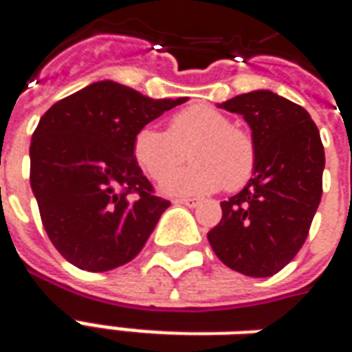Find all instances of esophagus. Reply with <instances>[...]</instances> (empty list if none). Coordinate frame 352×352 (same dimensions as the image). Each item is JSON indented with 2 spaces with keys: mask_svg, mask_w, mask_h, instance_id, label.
Wrapping results in <instances>:
<instances>
[{
  "mask_svg": "<svg viewBox=\"0 0 352 352\" xmlns=\"http://www.w3.org/2000/svg\"><path fill=\"white\" fill-rule=\"evenodd\" d=\"M173 204H177V206H186V207H190V209H194V207H198L201 201L194 198H177L173 199Z\"/></svg>",
  "mask_w": 352,
  "mask_h": 352,
  "instance_id": "1",
  "label": "esophagus"
}]
</instances>
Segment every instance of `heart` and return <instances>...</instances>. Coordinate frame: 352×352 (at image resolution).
Returning a JSON list of instances; mask_svg holds the SVG:
<instances>
[{
	"label": "heart",
	"mask_w": 352,
	"mask_h": 352,
	"mask_svg": "<svg viewBox=\"0 0 352 352\" xmlns=\"http://www.w3.org/2000/svg\"><path fill=\"white\" fill-rule=\"evenodd\" d=\"M189 151L192 164L170 173ZM131 156L151 179H164L168 194L236 192L251 181L256 169V143L251 131L232 124L228 115L211 105H190L169 118L168 131L143 126L131 141Z\"/></svg>",
	"instance_id": "heart-1"
}]
</instances>
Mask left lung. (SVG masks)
<instances>
[{"label": "left lung", "instance_id": "1", "mask_svg": "<svg viewBox=\"0 0 352 352\" xmlns=\"http://www.w3.org/2000/svg\"><path fill=\"white\" fill-rule=\"evenodd\" d=\"M219 107L243 115L256 143V169L243 190L221 201L207 239L214 254L249 277H272L305 243L322 196L324 146L309 113L270 90Z\"/></svg>", "mask_w": 352, "mask_h": 352}]
</instances>
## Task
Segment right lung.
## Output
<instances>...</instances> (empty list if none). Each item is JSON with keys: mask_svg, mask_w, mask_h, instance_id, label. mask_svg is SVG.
Returning a JSON list of instances; mask_svg holds the SVG:
<instances>
[{"mask_svg": "<svg viewBox=\"0 0 352 352\" xmlns=\"http://www.w3.org/2000/svg\"><path fill=\"white\" fill-rule=\"evenodd\" d=\"M184 101L153 100L100 80L41 116L30 145V183L47 236L67 262L109 272L145 247L169 201L154 196L131 141Z\"/></svg>", "mask_w": 352, "mask_h": 352, "instance_id": "1", "label": "right lung"}]
</instances>
